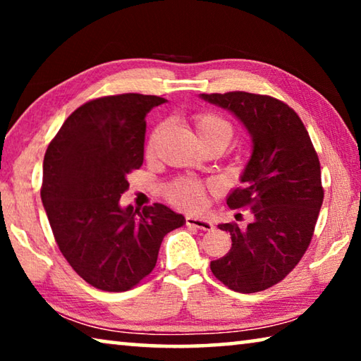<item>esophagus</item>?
Here are the masks:
<instances>
[{
    "label": "esophagus",
    "instance_id": "esophagus-1",
    "mask_svg": "<svg viewBox=\"0 0 361 361\" xmlns=\"http://www.w3.org/2000/svg\"><path fill=\"white\" fill-rule=\"evenodd\" d=\"M186 226L189 228H197V229H202V231H212L215 226L210 221L209 218L205 216H192L189 215L186 216Z\"/></svg>",
    "mask_w": 361,
    "mask_h": 361
}]
</instances>
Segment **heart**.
Masks as SVG:
<instances>
[{"mask_svg": "<svg viewBox=\"0 0 361 361\" xmlns=\"http://www.w3.org/2000/svg\"><path fill=\"white\" fill-rule=\"evenodd\" d=\"M195 129L200 137V142H219L224 146L231 143L234 138V126L215 113H200L195 116ZM151 148V145H149ZM170 197L175 204L189 207V209H199L204 204L205 194L204 188L197 181L185 180L176 183L170 191Z\"/></svg>", "mask_w": 361, "mask_h": 361, "instance_id": "b5f03b06", "label": "heart"}]
</instances>
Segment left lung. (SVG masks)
I'll list each match as a JSON object with an SVG mask.
<instances>
[{
  "instance_id": "left-lung-1",
  "label": "left lung",
  "mask_w": 361,
  "mask_h": 361,
  "mask_svg": "<svg viewBox=\"0 0 361 361\" xmlns=\"http://www.w3.org/2000/svg\"><path fill=\"white\" fill-rule=\"evenodd\" d=\"M200 99L234 114L253 143L242 186L228 195L231 209H248L253 221L243 229L219 224L232 247L210 269L237 293L271 288L301 261L314 235L323 202L319 156L295 109L274 97L228 92Z\"/></svg>"
}]
</instances>
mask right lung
<instances>
[{"instance_id": "right-lung-1", "label": "right lung", "mask_w": 361, "mask_h": 361, "mask_svg": "<svg viewBox=\"0 0 361 361\" xmlns=\"http://www.w3.org/2000/svg\"><path fill=\"white\" fill-rule=\"evenodd\" d=\"M167 100L122 94L79 106L47 146L41 200L70 266L103 291H127L154 269L166 234L186 219L169 207H121L143 164L146 114Z\"/></svg>"}]
</instances>
